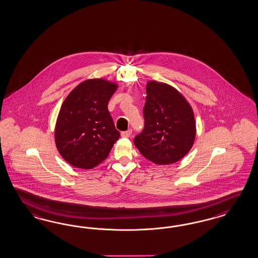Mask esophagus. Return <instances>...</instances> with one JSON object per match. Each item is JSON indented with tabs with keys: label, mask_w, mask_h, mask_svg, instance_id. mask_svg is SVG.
Wrapping results in <instances>:
<instances>
[{
	"label": "esophagus",
	"mask_w": 258,
	"mask_h": 258,
	"mask_svg": "<svg viewBox=\"0 0 258 258\" xmlns=\"http://www.w3.org/2000/svg\"><path fill=\"white\" fill-rule=\"evenodd\" d=\"M132 133H133L132 130H127V131H125V132H122L121 135H122L123 137H130V136L132 135Z\"/></svg>",
	"instance_id": "34e87169"
}]
</instances>
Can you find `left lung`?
<instances>
[{
	"mask_svg": "<svg viewBox=\"0 0 258 258\" xmlns=\"http://www.w3.org/2000/svg\"><path fill=\"white\" fill-rule=\"evenodd\" d=\"M145 126L135 136L141 154L157 164L178 162L191 149L196 123L191 106L173 87L156 81L147 85Z\"/></svg>",
	"mask_w": 258,
	"mask_h": 258,
	"instance_id": "left-lung-1",
	"label": "left lung"
}]
</instances>
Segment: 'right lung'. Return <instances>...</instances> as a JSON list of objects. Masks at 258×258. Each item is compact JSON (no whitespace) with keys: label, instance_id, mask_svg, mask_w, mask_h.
<instances>
[{"label":"right lung","instance_id":"right-lung-1","mask_svg":"<svg viewBox=\"0 0 258 258\" xmlns=\"http://www.w3.org/2000/svg\"><path fill=\"white\" fill-rule=\"evenodd\" d=\"M117 85L104 79H88L63 102L56 119V149L71 165L91 169L103 162L119 139L108 109Z\"/></svg>","mask_w":258,"mask_h":258}]
</instances>
